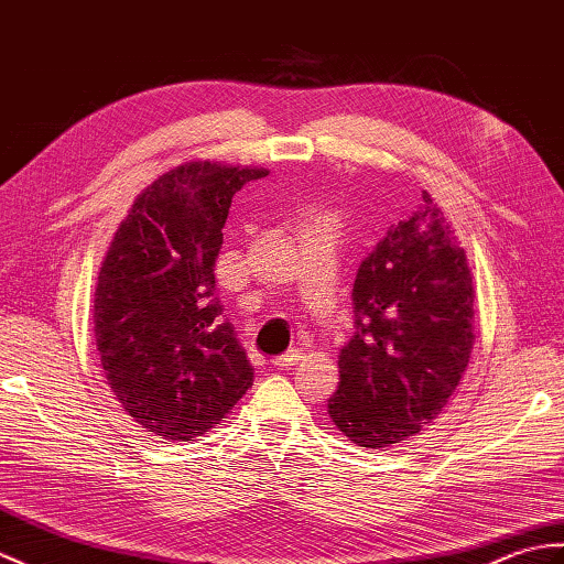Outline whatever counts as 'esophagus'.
Wrapping results in <instances>:
<instances>
[{
	"instance_id": "esophagus-1",
	"label": "esophagus",
	"mask_w": 564,
	"mask_h": 564,
	"mask_svg": "<svg viewBox=\"0 0 564 564\" xmlns=\"http://www.w3.org/2000/svg\"><path fill=\"white\" fill-rule=\"evenodd\" d=\"M300 358H303V356H300L297 350H291V352H285V356H281V358H273L271 365H273V368L283 370V368H291V365H297Z\"/></svg>"
}]
</instances>
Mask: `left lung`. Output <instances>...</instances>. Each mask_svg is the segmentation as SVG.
<instances>
[{
	"mask_svg": "<svg viewBox=\"0 0 564 564\" xmlns=\"http://www.w3.org/2000/svg\"><path fill=\"white\" fill-rule=\"evenodd\" d=\"M423 206L362 261L356 334L338 356L326 403L338 432L365 449L411 440L442 413L474 350V273L452 220Z\"/></svg>",
	"mask_w": 564,
	"mask_h": 564,
	"instance_id": "obj_1",
	"label": "left lung"
}]
</instances>
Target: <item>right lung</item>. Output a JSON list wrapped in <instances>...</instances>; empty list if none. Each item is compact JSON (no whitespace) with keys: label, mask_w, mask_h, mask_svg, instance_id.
<instances>
[{"label":"right lung","mask_w":564,"mask_h":564,"mask_svg":"<svg viewBox=\"0 0 564 564\" xmlns=\"http://www.w3.org/2000/svg\"><path fill=\"white\" fill-rule=\"evenodd\" d=\"M267 167L185 161L143 187L100 261L94 332L115 399L167 442L206 435L254 370L220 322L216 257L232 194Z\"/></svg>","instance_id":"right-lung-1"}]
</instances>
